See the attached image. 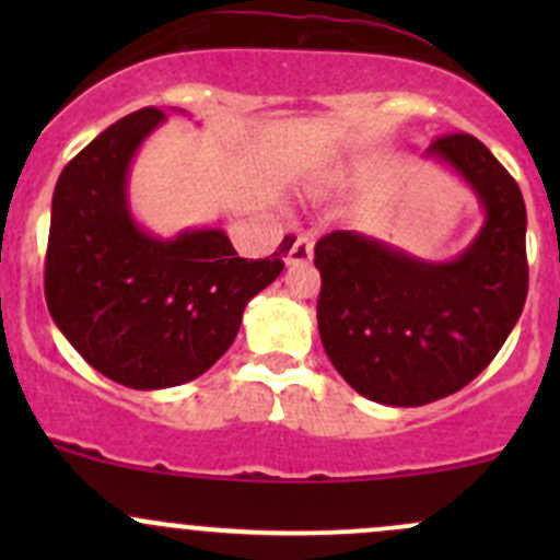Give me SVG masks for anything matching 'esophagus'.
I'll use <instances>...</instances> for the list:
<instances>
[{
	"instance_id": "esophagus-1",
	"label": "esophagus",
	"mask_w": 560,
	"mask_h": 560,
	"mask_svg": "<svg viewBox=\"0 0 560 560\" xmlns=\"http://www.w3.org/2000/svg\"><path fill=\"white\" fill-rule=\"evenodd\" d=\"M314 254V244L308 235H298V241L292 244L290 252H287V265H306L312 262Z\"/></svg>"
}]
</instances>
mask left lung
<instances>
[{
    "label": "left lung",
    "mask_w": 560,
    "mask_h": 560,
    "mask_svg": "<svg viewBox=\"0 0 560 560\" xmlns=\"http://www.w3.org/2000/svg\"><path fill=\"white\" fill-rule=\"evenodd\" d=\"M425 156L477 191L485 224L450 262L332 230L316 241L322 347L349 387L385 406L447 398L482 374L528 295L525 202L517 180L474 135L447 132Z\"/></svg>",
    "instance_id": "obj_1"
}]
</instances>
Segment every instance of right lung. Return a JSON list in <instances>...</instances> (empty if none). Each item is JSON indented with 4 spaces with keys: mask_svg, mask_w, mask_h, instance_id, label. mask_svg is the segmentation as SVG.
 Wrapping results in <instances>:
<instances>
[{
    "mask_svg": "<svg viewBox=\"0 0 560 560\" xmlns=\"http://www.w3.org/2000/svg\"><path fill=\"white\" fill-rule=\"evenodd\" d=\"M162 121L160 107L129 113L67 162L45 252V303L56 327L92 369L132 389L206 374L233 347L246 303L276 281L292 246L244 259L222 230H186L173 241L140 230L127 202L129 162Z\"/></svg>",
    "mask_w": 560,
    "mask_h": 560,
    "instance_id": "obj_1",
    "label": "right lung"
}]
</instances>
